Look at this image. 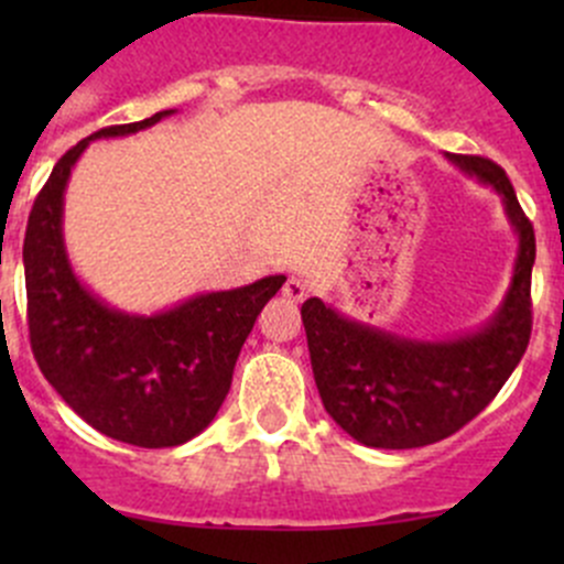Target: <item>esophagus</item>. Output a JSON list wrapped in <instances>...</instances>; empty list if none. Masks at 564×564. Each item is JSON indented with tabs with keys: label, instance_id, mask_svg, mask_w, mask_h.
<instances>
[{
	"label": "esophagus",
	"instance_id": "1",
	"mask_svg": "<svg viewBox=\"0 0 564 564\" xmlns=\"http://www.w3.org/2000/svg\"><path fill=\"white\" fill-rule=\"evenodd\" d=\"M281 294L289 300V303H303V300L308 297V286H305V281H300V278L292 275L286 283H283Z\"/></svg>",
	"mask_w": 564,
	"mask_h": 564
}]
</instances>
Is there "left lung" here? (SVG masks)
Returning <instances> with one entry per match:
<instances>
[{
    "label": "left lung",
    "instance_id": "obj_1",
    "mask_svg": "<svg viewBox=\"0 0 564 564\" xmlns=\"http://www.w3.org/2000/svg\"><path fill=\"white\" fill-rule=\"evenodd\" d=\"M447 161L502 196L519 237L513 278L497 314L475 333L417 340L355 322L318 297L305 300L300 311L324 409L366 447L409 451L456 434L502 390L532 333L534 231L513 185L488 158L447 155Z\"/></svg>",
    "mask_w": 564,
    "mask_h": 564
}]
</instances>
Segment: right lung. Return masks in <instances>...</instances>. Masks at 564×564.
I'll return each mask as SVG.
<instances>
[{
	"label": "right lung",
	"mask_w": 564,
	"mask_h": 564,
	"mask_svg": "<svg viewBox=\"0 0 564 564\" xmlns=\"http://www.w3.org/2000/svg\"><path fill=\"white\" fill-rule=\"evenodd\" d=\"M172 113L111 124L67 150L37 193L24 237L26 318L40 371L95 431L135 447L185 445L213 423L256 316L286 281L267 275L150 316L111 308L78 281L62 235L73 166L89 141L139 133Z\"/></svg>",
	"instance_id": "right-lung-1"
}]
</instances>
